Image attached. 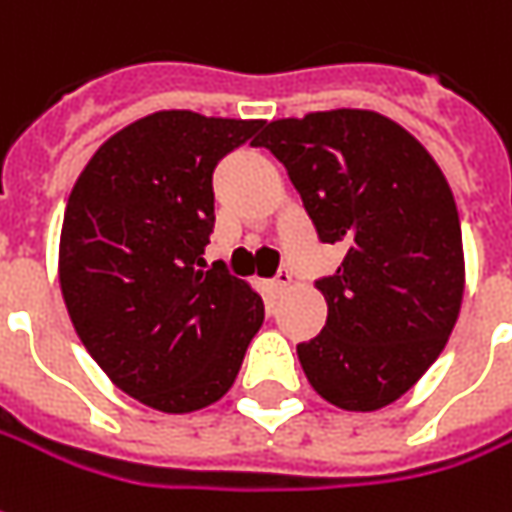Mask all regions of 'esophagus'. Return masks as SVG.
Segmentation results:
<instances>
[{
  "label": "esophagus",
  "mask_w": 512,
  "mask_h": 512,
  "mask_svg": "<svg viewBox=\"0 0 512 512\" xmlns=\"http://www.w3.org/2000/svg\"><path fill=\"white\" fill-rule=\"evenodd\" d=\"M291 283H294V280H291V274H288V271H280V274L271 280V288H274V294H285V291L291 288Z\"/></svg>",
  "instance_id": "esophagus-1"
}]
</instances>
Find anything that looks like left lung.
Wrapping results in <instances>:
<instances>
[{
    "instance_id": "obj_1",
    "label": "left lung",
    "mask_w": 512,
    "mask_h": 512,
    "mask_svg": "<svg viewBox=\"0 0 512 512\" xmlns=\"http://www.w3.org/2000/svg\"><path fill=\"white\" fill-rule=\"evenodd\" d=\"M255 145L288 170L322 243L344 246L316 280L328 322L297 356L311 387L347 412H375L443 353L465 291L460 212L434 156L378 111L271 120Z\"/></svg>"
}]
</instances>
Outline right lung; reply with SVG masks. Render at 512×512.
Returning a JSON list of instances; mask_svg holds the SVG:
<instances>
[{
    "label": "right lung",
    "mask_w": 512,
    "mask_h": 512,
    "mask_svg": "<svg viewBox=\"0 0 512 512\" xmlns=\"http://www.w3.org/2000/svg\"><path fill=\"white\" fill-rule=\"evenodd\" d=\"M263 120L156 111L109 137L69 193L58 246L66 311L111 384L184 415L221 401L263 325V300L204 269L215 165Z\"/></svg>",
    "instance_id": "right-lung-1"
}]
</instances>
